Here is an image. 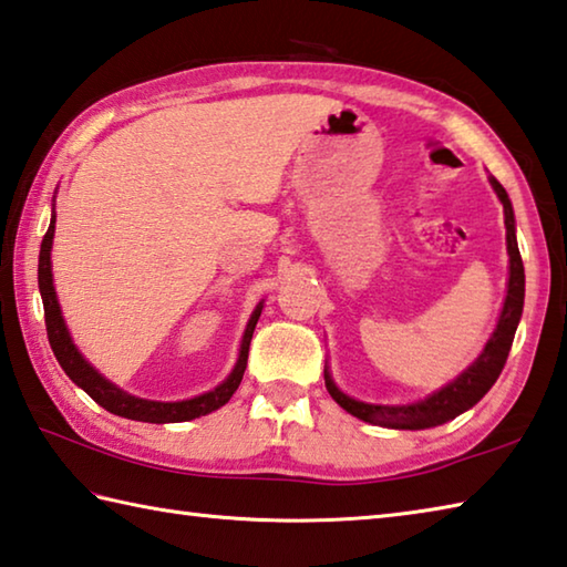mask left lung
<instances>
[{"label":"left lung","mask_w":567,"mask_h":567,"mask_svg":"<svg viewBox=\"0 0 567 567\" xmlns=\"http://www.w3.org/2000/svg\"><path fill=\"white\" fill-rule=\"evenodd\" d=\"M491 188L496 190L498 200L503 203V215H506V245H508V285H506V300H503L501 315L496 329L488 337L483 352L473 359V362L463 369V372L451 379L436 391H431L429 396L411 401V404H369V401H359L354 396H347L342 389L334 384L332 374H329V367L324 364V386L339 406H342L347 414L367 421V424L374 426H386V429H404V431H419V429H431L441 426L446 421L456 419L463 411H468L473 404L486 396V391L496 384L498 374L503 372V364H506L513 337H516V329L523 315V297H526V272H523V260L518 252V240H516V215H513L511 198L503 185L488 176Z\"/></svg>","instance_id":"obj_1"}]
</instances>
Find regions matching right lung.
Instances as JSON below:
<instances>
[{"label": "right lung", "instance_id": "1", "mask_svg": "<svg viewBox=\"0 0 567 567\" xmlns=\"http://www.w3.org/2000/svg\"><path fill=\"white\" fill-rule=\"evenodd\" d=\"M54 230H56V213H54V203H51L49 230L44 235V240H41V250H39V292H41V302H44V319H47L51 352H54L56 362L61 364V369H64L71 382L84 389L96 404L111 411V414L133 419V421H146V424H178V421L198 419V416L210 414L215 409H220L223 404H228L230 396L235 394V389H238L243 382L245 367H248L250 339L265 302L260 300L252 310L240 339L238 362H235L233 372L225 377L218 386L205 391V394L183 399V401H153V399L133 396L128 391H123L121 386L109 382L96 367H91L84 359V354L79 352L74 339H71V332L64 322V315H61L59 297L54 290V275H51V245H54Z\"/></svg>", "mask_w": 567, "mask_h": 567}]
</instances>
